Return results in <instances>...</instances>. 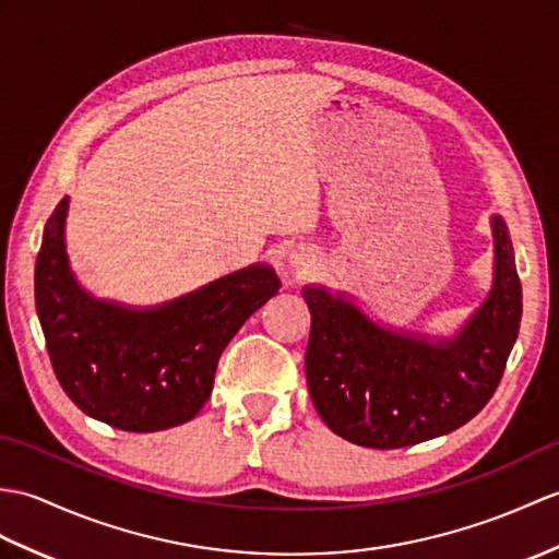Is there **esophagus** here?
Instances as JSON below:
<instances>
[{
    "label": "esophagus",
    "instance_id": "1",
    "mask_svg": "<svg viewBox=\"0 0 559 559\" xmlns=\"http://www.w3.org/2000/svg\"><path fill=\"white\" fill-rule=\"evenodd\" d=\"M290 262L295 264V266H311L314 264V257L311 254H307V252H295V254H290Z\"/></svg>",
    "mask_w": 559,
    "mask_h": 559
}]
</instances>
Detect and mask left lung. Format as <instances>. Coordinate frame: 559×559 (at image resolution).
<instances>
[{"label": "left lung", "mask_w": 559, "mask_h": 559, "mask_svg": "<svg viewBox=\"0 0 559 559\" xmlns=\"http://www.w3.org/2000/svg\"><path fill=\"white\" fill-rule=\"evenodd\" d=\"M490 226L492 288L455 338L383 329L345 295L302 288L311 311L309 395L333 433L376 450L407 448L455 431L486 407L522 321L510 233L500 216Z\"/></svg>", "instance_id": "8db88e82"}]
</instances>
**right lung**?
I'll return each instance as SVG.
<instances>
[{
  "label": "right lung",
  "instance_id": "1",
  "mask_svg": "<svg viewBox=\"0 0 559 559\" xmlns=\"http://www.w3.org/2000/svg\"><path fill=\"white\" fill-rule=\"evenodd\" d=\"M69 198L47 218L35 264V307L57 379L87 417L150 433L190 421L214 388L233 335L281 288L252 264L176 300L133 309L97 300L67 254Z\"/></svg>",
  "mask_w": 559,
  "mask_h": 559
}]
</instances>
